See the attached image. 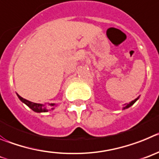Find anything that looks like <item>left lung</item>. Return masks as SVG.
<instances>
[{
  "mask_svg": "<svg viewBox=\"0 0 159 159\" xmlns=\"http://www.w3.org/2000/svg\"><path fill=\"white\" fill-rule=\"evenodd\" d=\"M137 100H138V98H136V99H135V100H134V101H131V102H130L129 104H126L125 107H124V108H129V107H131V105H132V104H134V103H135V101H137Z\"/></svg>",
  "mask_w": 159,
  "mask_h": 159,
  "instance_id": "left-lung-1",
  "label": "left lung"
}]
</instances>
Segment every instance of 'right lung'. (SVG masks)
<instances>
[{"mask_svg":"<svg viewBox=\"0 0 159 159\" xmlns=\"http://www.w3.org/2000/svg\"><path fill=\"white\" fill-rule=\"evenodd\" d=\"M18 97H19V99L22 102H24V104H27L30 108L33 110V111H36V112H45V111H48V106L46 105V104H37V103H33V102H31V101H28L26 99H24L22 97H20V95H18ZM50 105L51 106H54L55 104H51Z\"/></svg>","mask_w":159,"mask_h":159,"instance_id":"add662e5","label":"right lung"}]
</instances>
